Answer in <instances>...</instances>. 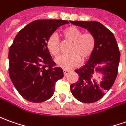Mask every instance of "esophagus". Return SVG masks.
<instances>
[{
    "label": "esophagus",
    "mask_w": 126,
    "mask_h": 126,
    "mask_svg": "<svg viewBox=\"0 0 126 126\" xmlns=\"http://www.w3.org/2000/svg\"><path fill=\"white\" fill-rule=\"evenodd\" d=\"M70 71H69V70H63V74H64V76H65V77H66L67 75H68V74H70Z\"/></svg>",
    "instance_id": "1"
}]
</instances>
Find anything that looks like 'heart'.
I'll return each mask as SVG.
<instances>
[{"instance_id":"1","label":"heart","mask_w":126,"mask_h":126,"mask_svg":"<svg viewBox=\"0 0 126 126\" xmlns=\"http://www.w3.org/2000/svg\"><path fill=\"white\" fill-rule=\"evenodd\" d=\"M61 35L65 41L71 42L67 56H61L56 60V64L63 69H71L79 65L80 61H85L90 58L96 47V38L90 32H84L75 26H69L61 31ZM46 47L52 56L56 58L60 50V43L54 34L49 36Z\"/></svg>"}]
</instances>
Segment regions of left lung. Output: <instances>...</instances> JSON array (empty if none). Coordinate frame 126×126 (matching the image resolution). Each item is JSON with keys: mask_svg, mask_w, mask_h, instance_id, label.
Returning <instances> with one entry per match:
<instances>
[{"mask_svg": "<svg viewBox=\"0 0 126 126\" xmlns=\"http://www.w3.org/2000/svg\"><path fill=\"white\" fill-rule=\"evenodd\" d=\"M70 22L88 30L94 34L96 38L94 53L84 66L75 70L79 75V79L77 82L71 84V92L82 103L96 102L106 94L117 78L120 60L119 48L113 33L99 22L78 20H70ZM101 63L106 65L103 67L98 66ZM95 68L97 71L104 75L100 84L92 79Z\"/></svg>", "mask_w": 126, "mask_h": 126, "instance_id": "8db88e82", "label": "left lung"}]
</instances>
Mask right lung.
<instances>
[{"label": "right lung", "mask_w": 126, "mask_h": 126, "mask_svg": "<svg viewBox=\"0 0 126 126\" xmlns=\"http://www.w3.org/2000/svg\"><path fill=\"white\" fill-rule=\"evenodd\" d=\"M64 20H36L19 31L9 50V74L24 99L41 103L52 97L56 81L63 77L46 47L50 35Z\"/></svg>", "instance_id": "right-lung-1"}]
</instances>
